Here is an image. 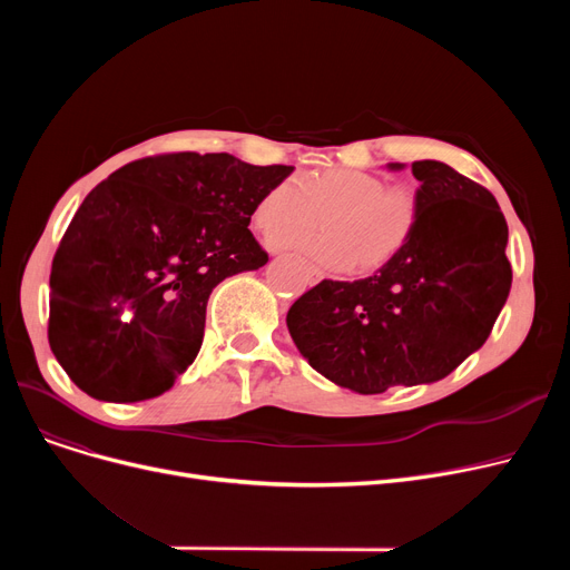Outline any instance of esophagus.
<instances>
[{
	"mask_svg": "<svg viewBox=\"0 0 570 570\" xmlns=\"http://www.w3.org/2000/svg\"><path fill=\"white\" fill-rule=\"evenodd\" d=\"M307 277H309V284H318V282L323 279V273H321L318 267L309 265V267H307Z\"/></svg>",
	"mask_w": 570,
	"mask_h": 570,
	"instance_id": "esophagus-1",
	"label": "esophagus"
}]
</instances>
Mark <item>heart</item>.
Here are the masks:
<instances>
[{"label": "heart", "instance_id": "1", "mask_svg": "<svg viewBox=\"0 0 570 570\" xmlns=\"http://www.w3.org/2000/svg\"><path fill=\"white\" fill-rule=\"evenodd\" d=\"M254 224L267 237L307 230L323 219V233L279 243L305 249L331 269L374 273L393 263L421 222V200L411 187H387L379 175L331 168L297 183L284 177L254 205Z\"/></svg>", "mask_w": 570, "mask_h": 570}]
</instances>
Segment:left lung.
<instances>
[{
    "label": "left lung",
    "instance_id": "8db88e82",
    "mask_svg": "<svg viewBox=\"0 0 570 570\" xmlns=\"http://www.w3.org/2000/svg\"><path fill=\"white\" fill-rule=\"evenodd\" d=\"M411 173L421 222L409 247L372 277L323 279L286 314L307 363L361 395L451 374L485 344L513 282L497 198L441 161Z\"/></svg>",
    "mask_w": 570,
    "mask_h": 570
}]
</instances>
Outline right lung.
<instances>
[{"mask_svg": "<svg viewBox=\"0 0 570 570\" xmlns=\"http://www.w3.org/2000/svg\"><path fill=\"white\" fill-rule=\"evenodd\" d=\"M293 166L175 153L131 161L87 194L57 247L48 342L82 393L140 402L200 351L213 288L267 263L254 205Z\"/></svg>", "mask_w": 570, "mask_h": 570, "instance_id": "obj_1", "label": "right lung"}]
</instances>
